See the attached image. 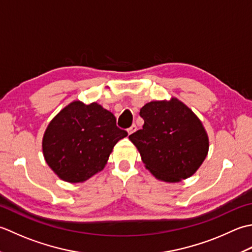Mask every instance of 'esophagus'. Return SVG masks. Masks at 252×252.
I'll return each mask as SVG.
<instances>
[{"label":"esophagus","instance_id":"1","mask_svg":"<svg viewBox=\"0 0 252 252\" xmlns=\"http://www.w3.org/2000/svg\"><path fill=\"white\" fill-rule=\"evenodd\" d=\"M137 130V126L135 125V124H132L129 128H128V133H129V135H131V133H133V132H135Z\"/></svg>","mask_w":252,"mask_h":252}]
</instances>
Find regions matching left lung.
Returning <instances> with one entry per match:
<instances>
[{"label": "left lung", "mask_w": 252, "mask_h": 252, "mask_svg": "<svg viewBox=\"0 0 252 252\" xmlns=\"http://www.w3.org/2000/svg\"><path fill=\"white\" fill-rule=\"evenodd\" d=\"M142 129L129 136L158 179L178 183L193 175L209 151V137L197 115L176 97L151 101L140 110Z\"/></svg>", "instance_id": "8db88e82"}]
</instances>
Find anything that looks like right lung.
I'll return each mask as SVG.
<instances>
[{
  "instance_id": "add662e5",
  "label": "right lung",
  "mask_w": 252,
  "mask_h": 252,
  "mask_svg": "<svg viewBox=\"0 0 252 252\" xmlns=\"http://www.w3.org/2000/svg\"><path fill=\"white\" fill-rule=\"evenodd\" d=\"M127 131L96 102L74 101L50 122L43 135L45 162L61 179L83 183L101 172L113 148Z\"/></svg>"
}]
</instances>
